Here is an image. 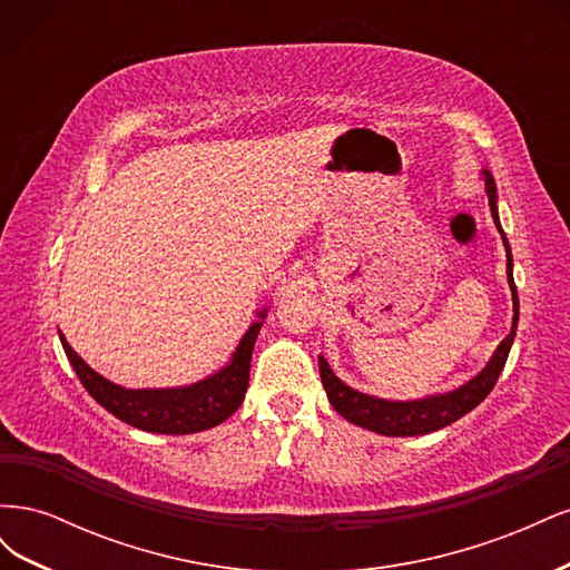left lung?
I'll return each mask as SVG.
<instances>
[{
	"label": "left lung",
	"mask_w": 570,
	"mask_h": 570,
	"mask_svg": "<svg viewBox=\"0 0 570 570\" xmlns=\"http://www.w3.org/2000/svg\"><path fill=\"white\" fill-rule=\"evenodd\" d=\"M482 178H485V193L492 209V218L497 223V230L502 233L504 247H507V273H509V285L513 295L511 333L502 340V344H499L494 356L490 358V364L482 368L471 383H465L454 392L428 396V400H419V402H385V400H375V396H368L364 392H356L344 385L331 371V366H327V361L318 356L321 381L327 392V400H331L333 409L340 413V416H344L350 423L373 430V433L390 435V438L425 435L465 416V413L473 411L497 385V377L507 364L511 342L515 337V325H519V292H515V283L511 275V252H509L507 235L502 226H499V216H497V187L488 170H482Z\"/></svg>",
	"instance_id": "left-lung-1"
}]
</instances>
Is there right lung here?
Instances as JSON below:
<instances>
[{"label": "right lung", "instance_id": "right-lung-1", "mask_svg": "<svg viewBox=\"0 0 570 570\" xmlns=\"http://www.w3.org/2000/svg\"><path fill=\"white\" fill-rule=\"evenodd\" d=\"M264 318V314H262ZM262 323H254L239 342L233 361L220 368L216 375L206 377V381L178 387V390H126L109 383L107 377L95 373L85 361L71 350L61 335L63 352L76 368L82 387L88 390L97 404L105 406L116 419L126 421L132 428L147 430V433H164V435H187L199 433V430H209L239 409L245 400V392L249 385V364H252V350Z\"/></svg>", "mask_w": 570, "mask_h": 570}]
</instances>
